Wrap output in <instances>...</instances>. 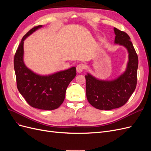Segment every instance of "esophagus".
I'll list each match as a JSON object with an SVG mask.
<instances>
[{
	"mask_svg": "<svg viewBox=\"0 0 151 151\" xmlns=\"http://www.w3.org/2000/svg\"><path fill=\"white\" fill-rule=\"evenodd\" d=\"M84 68V65L83 64V63H79V64L77 65L76 67V70L78 73H81L83 71Z\"/></svg>",
	"mask_w": 151,
	"mask_h": 151,
	"instance_id": "obj_1",
	"label": "esophagus"
}]
</instances>
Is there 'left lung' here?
Returning a JSON list of instances; mask_svg holds the SVG:
<instances>
[{"mask_svg":"<svg viewBox=\"0 0 151 151\" xmlns=\"http://www.w3.org/2000/svg\"><path fill=\"white\" fill-rule=\"evenodd\" d=\"M115 44L125 47L128 54L125 70L113 80L99 79L89 73L85 76L86 96L89 103L99 109L111 110L123 106L133 94L137 85L138 57L126 33L114 28Z\"/></svg>","mask_w":151,"mask_h":151,"instance_id":"8db88e82","label":"left lung"}]
</instances>
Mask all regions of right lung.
I'll use <instances>...</instances> for the list:
<instances>
[{
	"instance_id": "1",
	"label": "right lung",
	"mask_w": 151,
	"mask_h": 151,
	"mask_svg": "<svg viewBox=\"0 0 151 151\" xmlns=\"http://www.w3.org/2000/svg\"><path fill=\"white\" fill-rule=\"evenodd\" d=\"M43 25L30 29L22 38L14 60L17 87L30 106L43 110L58 108L64 101L65 92L76 77V68L70 67L48 75H41L31 70L24 61V41Z\"/></svg>"
}]
</instances>
